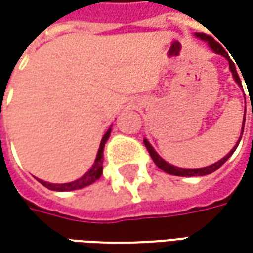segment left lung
<instances>
[{
    "label": "left lung",
    "mask_w": 253,
    "mask_h": 253,
    "mask_svg": "<svg viewBox=\"0 0 253 253\" xmlns=\"http://www.w3.org/2000/svg\"><path fill=\"white\" fill-rule=\"evenodd\" d=\"M196 36L200 38V39H203L204 42H207L209 44V47L214 52V53L221 54V56H224L227 60H228L229 63V70H231V73H232V77H234V80H235V83L238 84L239 87H242V84H241V80H239V76L237 73V69H235V64L231 62V59L228 57V54L225 52V49L221 46V44L214 39V38H211L209 35L206 34H201V32H196ZM247 110V108H245ZM244 126H245V115H244V121H242V129H241V136H239L238 142H237V145L228 152V155H225L222 159H219L218 162H215V163H212V165H210V166H206V168H199V169H183V168H177V166H173V165H170L168 162L165 161L163 158H162L161 155L158 153V152L153 149V146H152L151 143L148 139H143V143H145V146H146V149L149 151V155H151V158L153 159V162L156 163V166L162 169L163 171H166V173H169V174H173V176H180V177H193V176H206V174H210V173H212V171H215L217 169H219L225 162L228 161L229 158H231V155L235 152L237 149V146L239 145V142H241V138H242V133H244Z\"/></svg>",
    "instance_id": "left-lung-1"
}]
</instances>
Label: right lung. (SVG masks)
Returning <instances> with one entry per match:
<instances>
[{"instance_id":"1","label":"right lung","mask_w":253,"mask_h":253,"mask_svg":"<svg viewBox=\"0 0 253 253\" xmlns=\"http://www.w3.org/2000/svg\"><path fill=\"white\" fill-rule=\"evenodd\" d=\"M112 128L110 126L108 131L104 133L102 136L101 143H100V148H98V152H97V156H95V161L92 163V166L88 169V171L83 174L80 179L74 180V181H70V183H62V184H57V183H49V181H43V180H39V183H42L44 187H47L49 190H54V191H72V190H79L83 189V187H87L92 184L95 180H98L101 177L102 174V162H104V146H105V142L108 141L110 135H111Z\"/></svg>"}]
</instances>
